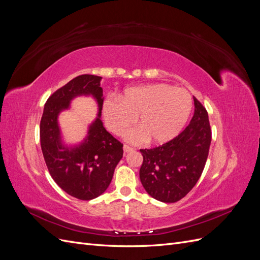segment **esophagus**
<instances>
[{
    "instance_id": "obj_1",
    "label": "esophagus",
    "mask_w": 260,
    "mask_h": 260,
    "mask_svg": "<svg viewBox=\"0 0 260 260\" xmlns=\"http://www.w3.org/2000/svg\"><path fill=\"white\" fill-rule=\"evenodd\" d=\"M123 151H124V153H129V152L135 151V148L129 146V145H127V144H124V145H123Z\"/></svg>"
}]
</instances>
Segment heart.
I'll return each mask as SVG.
<instances>
[{
	"label": "heart",
	"instance_id": "b5f03b06",
	"mask_svg": "<svg viewBox=\"0 0 260 260\" xmlns=\"http://www.w3.org/2000/svg\"><path fill=\"white\" fill-rule=\"evenodd\" d=\"M192 106V96L185 89L153 83L124 90L119 101L105 100L102 113L108 129L115 135H121L138 117L139 128L125 133V140L135 143L147 140L153 144H164L183 129Z\"/></svg>",
	"mask_w": 260,
	"mask_h": 260
}]
</instances>
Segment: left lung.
Wrapping results in <instances>:
<instances>
[{"label":"left lung","instance_id":"1","mask_svg":"<svg viewBox=\"0 0 260 260\" xmlns=\"http://www.w3.org/2000/svg\"><path fill=\"white\" fill-rule=\"evenodd\" d=\"M194 100V115L178 137L158 147L140 149L143 164L140 180L153 199L175 203L183 199L198 182L205 167L211 131L208 114Z\"/></svg>","mask_w":260,"mask_h":260}]
</instances>
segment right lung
<instances>
[{"mask_svg":"<svg viewBox=\"0 0 260 260\" xmlns=\"http://www.w3.org/2000/svg\"><path fill=\"white\" fill-rule=\"evenodd\" d=\"M102 77L81 75L55 91L46 101L40 122V142L50 175L70 196L90 201L103 194L122 158V144L106 131L101 120L103 105ZM78 96H92L97 102L98 117L81 143H64L58 116Z\"/></svg>","mask_w":260,"mask_h":260,"instance_id":"right-lung-1","label":"right lung"}]
</instances>
